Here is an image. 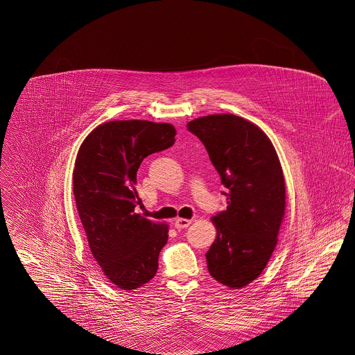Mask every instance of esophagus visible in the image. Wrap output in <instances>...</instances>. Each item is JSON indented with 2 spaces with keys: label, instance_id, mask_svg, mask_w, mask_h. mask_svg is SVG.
<instances>
[{
  "label": "esophagus",
  "instance_id": "1",
  "mask_svg": "<svg viewBox=\"0 0 355 355\" xmlns=\"http://www.w3.org/2000/svg\"><path fill=\"white\" fill-rule=\"evenodd\" d=\"M191 223V220H185V218H178V220H175L174 222V226H175V229H178V230H181V229H186V227H189V225Z\"/></svg>",
  "mask_w": 355,
  "mask_h": 355
}]
</instances>
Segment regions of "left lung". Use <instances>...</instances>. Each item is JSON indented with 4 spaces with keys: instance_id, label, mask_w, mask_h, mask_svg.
<instances>
[{
    "instance_id": "1",
    "label": "left lung",
    "mask_w": 355,
    "mask_h": 355,
    "mask_svg": "<svg viewBox=\"0 0 355 355\" xmlns=\"http://www.w3.org/2000/svg\"><path fill=\"white\" fill-rule=\"evenodd\" d=\"M186 126L226 187L227 207L213 217L217 238L206 253L207 269L225 286H246L266 268L285 213L278 155L268 135L238 116L213 114Z\"/></svg>"
}]
</instances>
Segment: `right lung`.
<instances>
[{
  "label": "right lung",
  "mask_w": 355,
  "mask_h": 355,
  "mask_svg": "<svg viewBox=\"0 0 355 355\" xmlns=\"http://www.w3.org/2000/svg\"><path fill=\"white\" fill-rule=\"evenodd\" d=\"M175 129L150 121H110L85 138L76 159L73 193L89 248L116 286L135 290L158 269L168 226L135 211L137 170L153 153L169 149Z\"/></svg>",
  "instance_id": "obj_1"
}]
</instances>
